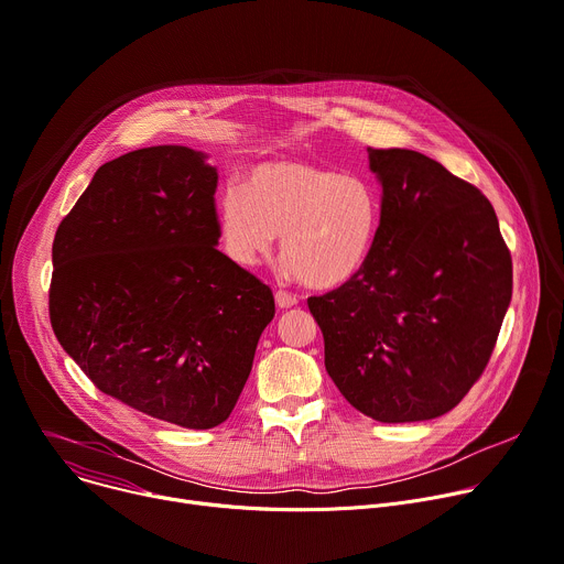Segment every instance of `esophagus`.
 <instances>
[{
    "instance_id": "1",
    "label": "esophagus",
    "mask_w": 564,
    "mask_h": 564,
    "mask_svg": "<svg viewBox=\"0 0 564 564\" xmlns=\"http://www.w3.org/2000/svg\"><path fill=\"white\" fill-rule=\"evenodd\" d=\"M275 305H278L280 310H291L293 305H297V297L291 295L289 291H278V293H275Z\"/></svg>"
}]
</instances>
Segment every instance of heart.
Masks as SVG:
<instances>
[{"instance_id": "heart-1", "label": "heart", "mask_w": 564, "mask_h": 564, "mask_svg": "<svg viewBox=\"0 0 564 564\" xmlns=\"http://www.w3.org/2000/svg\"><path fill=\"white\" fill-rule=\"evenodd\" d=\"M379 187L364 173H340L307 160H273L230 185L219 203L224 248L254 267L278 235L284 271L314 289L352 282L370 262L381 232Z\"/></svg>"}]
</instances>
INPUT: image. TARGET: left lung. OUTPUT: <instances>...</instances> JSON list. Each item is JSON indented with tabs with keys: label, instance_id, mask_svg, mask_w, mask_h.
I'll use <instances>...</instances> for the list:
<instances>
[{
	"label": "left lung",
	"instance_id": "8db88e82",
	"mask_svg": "<svg viewBox=\"0 0 564 564\" xmlns=\"http://www.w3.org/2000/svg\"><path fill=\"white\" fill-rule=\"evenodd\" d=\"M381 232L366 269L310 297L325 368L377 422L452 411L486 370L512 295V259L490 200L441 162L368 149Z\"/></svg>",
	"mask_w": 564,
	"mask_h": 564
}]
</instances>
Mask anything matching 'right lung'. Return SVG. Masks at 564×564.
Returning a JSON list of instances; mask_svg holds the SVG:
<instances>
[{
	"instance_id": "obj_1",
	"label": "right lung",
	"mask_w": 564,
	"mask_h": 564,
	"mask_svg": "<svg viewBox=\"0 0 564 564\" xmlns=\"http://www.w3.org/2000/svg\"><path fill=\"white\" fill-rule=\"evenodd\" d=\"M189 147H149L101 164L61 221L50 318L101 393L185 429L228 420L271 289L219 248V173Z\"/></svg>"
}]
</instances>
